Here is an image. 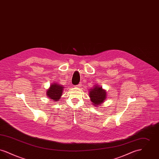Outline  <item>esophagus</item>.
Masks as SVG:
<instances>
[{
  "label": "esophagus",
  "mask_w": 159,
  "mask_h": 159,
  "mask_svg": "<svg viewBox=\"0 0 159 159\" xmlns=\"http://www.w3.org/2000/svg\"><path fill=\"white\" fill-rule=\"evenodd\" d=\"M81 86H82V84H81V83H79V84H78L77 85H76V87H78V88H80Z\"/></svg>",
  "instance_id": "obj_1"
}]
</instances>
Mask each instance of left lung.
<instances>
[{"instance_id":"8db88e82","label":"left lung","mask_w":159,"mask_h":159,"mask_svg":"<svg viewBox=\"0 0 159 159\" xmlns=\"http://www.w3.org/2000/svg\"><path fill=\"white\" fill-rule=\"evenodd\" d=\"M106 91L98 85L95 86L89 91V97L94 106H100L106 99Z\"/></svg>"}]
</instances>
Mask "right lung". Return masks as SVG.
Listing matches in <instances>:
<instances>
[{
    "label": "right lung",
    "instance_id": "obj_1",
    "mask_svg": "<svg viewBox=\"0 0 159 159\" xmlns=\"http://www.w3.org/2000/svg\"><path fill=\"white\" fill-rule=\"evenodd\" d=\"M63 90L64 87L62 85L55 82L52 83L49 88L47 90L46 95L54 101H58L62 96Z\"/></svg>",
    "mask_w": 159,
    "mask_h": 159
}]
</instances>
